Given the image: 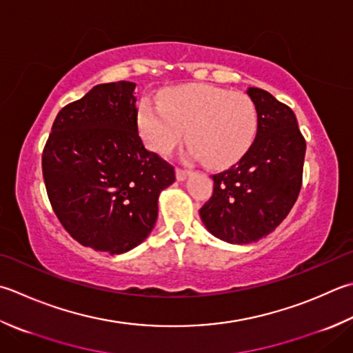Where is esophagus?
<instances>
[{
  "label": "esophagus",
  "mask_w": 353,
  "mask_h": 353,
  "mask_svg": "<svg viewBox=\"0 0 353 353\" xmlns=\"http://www.w3.org/2000/svg\"><path fill=\"white\" fill-rule=\"evenodd\" d=\"M188 174H190V171L188 170H183V168H176V177H177V181H185L186 177H188Z\"/></svg>",
  "instance_id": "obj_1"
}]
</instances>
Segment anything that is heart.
<instances>
[{
	"label": "heart",
	"instance_id": "b5f03b06",
	"mask_svg": "<svg viewBox=\"0 0 353 353\" xmlns=\"http://www.w3.org/2000/svg\"><path fill=\"white\" fill-rule=\"evenodd\" d=\"M257 119L250 96L206 84L170 88L159 105L142 99L137 108V128L151 151L171 153L186 130L190 153L211 168L230 167L245 156Z\"/></svg>",
	"mask_w": 353,
	"mask_h": 353
}]
</instances>
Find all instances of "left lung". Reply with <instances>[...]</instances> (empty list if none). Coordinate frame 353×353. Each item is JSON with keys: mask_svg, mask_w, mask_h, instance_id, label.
I'll return each instance as SVG.
<instances>
[{"mask_svg": "<svg viewBox=\"0 0 353 353\" xmlns=\"http://www.w3.org/2000/svg\"><path fill=\"white\" fill-rule=\"evenodd\" d=\"M246 93L257 108V134L236 165L212 176V196L199 211L212 236L234 245L263 239L286 219L300 194L306 153L292 110L266 90Z\"/></svg>", "mask_w": 353, "mask_h": 353, "instance_id": "8db88e82", "label": "left lung"}]
</instances>
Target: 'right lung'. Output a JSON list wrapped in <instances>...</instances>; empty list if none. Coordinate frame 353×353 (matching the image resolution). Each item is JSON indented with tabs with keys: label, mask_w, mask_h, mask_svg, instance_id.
Returning a JSON list of instances; mask_svg holds the SVG:
<instances>
[{
	"label": "right lung",
	"mask_w": 353,
	"mask_h": 353,
	"mask_svg": "<svg viewBox=\"0 0 353 353\" xmlns=\"http://www.w3.org/2000/svg\"><path fill=\"white\" fill-rule=\"evenodd\" d=\"M134 82L99 84L58 113L43 151L48 200L82 246L123 254L148 237L174 168L137 133Z\"/></svg>",
	"instance_id": "1"
}]
</instances>
